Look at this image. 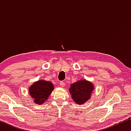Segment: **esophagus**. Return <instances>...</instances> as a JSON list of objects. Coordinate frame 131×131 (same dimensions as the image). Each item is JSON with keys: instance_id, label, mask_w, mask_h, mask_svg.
<instances>
[{"instance_id": "1", "label": "esophagus", "mask_w": 131, "mask_h": 131, "mask_svg": "<svg viewBox=\"0 0 131 131\" xmlns=\"http://www.w3.org/2000/svg\"><path fill=\"white\" fill-rule=\"evenodd\" d=\"M65 82H63V81H61V82H60V85L62 87H65Z\"/></svg>"}]
</instances>
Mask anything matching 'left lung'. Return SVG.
Returning <instances> with one entry per match:
<instances>
[{"instance_id": "left-lung-1", "label": "left lung", "mask_w": 131, "mask_h": 131, "mask_svg": "<svg viewBox=\"0 0 131 131\" xmlns=\"http://www.w3.org/2000/svg\"><path fill=\"white\" fill-rule=\"evenodd\" d=\"M94 88L91 82L82 79L71 84L69 90L74 102L83 105L91 98Z\"/></svg>"}]
</instances>
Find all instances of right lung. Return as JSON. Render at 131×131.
<instances>
[{
  "instance_id": "add662e5",
  "label": "right lung",
  "mask_w": 131,
  "mask_h": 131,
  "mask_svg": "<svg viewBox=\"0 0 131 131\" xmlns=\"http://www.w3.org/2000/svg\"><path fill=\"white\" fill-rule=\"evenodd\" d=\"M54 90V86L51 81L40 80L30 85L29 93L37 105H43Z\"/></svg>"
}]
</instances>
